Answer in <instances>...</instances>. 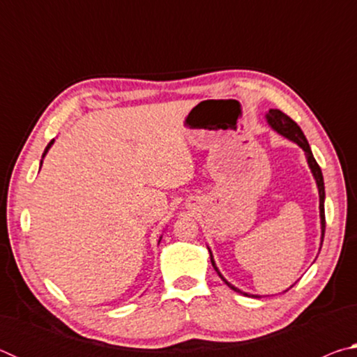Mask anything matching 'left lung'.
I'll return each mask as SVG.
<instances>
[{
  "instance_id": "8db88e82",
  "label": "left lung",
  "mask_w": 357,
  "mask_h": 357,
  "mask_svg": "<svg viewBox=\"0 0 357 357\" xmlns=\"http://www.w3.org/2000/svg\"><path fill=\"white\" fill-rule=\"evenodd\" d=\"M266 119H268V124L277 132V134H280V135H283L285 138H288V140L294 142L296 144H299V146L304 149L305 157H307V162H309V167H310V170H312V174H313V178H315L317 185H318V193H319V219H321V244H323L324 229H326V219H324V197L326 195H324V181H323L321 168H319V165L317 164V160H315V157H313V154H312L310 144H309V142H307L304 132L301 130L299 126L296 124L294 121L288 116V114H285V113L280 112V110H274V108H271V110L266 113ZM319 249H321V247H319ZM208 250H209V247H208ZM209 257H211V263H213V268L215 269V273L219 274L220 279L225 282L229 288L234 289V291H236V293L244 294V296L259 298V296H257V294H247L244 291H241V289H238L236 287H233L231 283H228L225 279H223V275L220 274V271L217 269L215 261H214V258H213V252H211V250H209ZM289 288H291V287H289Z\"/></svg>"
}]
</instances>
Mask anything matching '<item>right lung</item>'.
I'll use <instances>...</instances> for the list:
<instances>
[{"mask_svg": "<svg viewBox=\"0 0 357 357\" xmlns=\"http://www.w3.org/2000/svg\"><path fill=\"white\" fill-rule=\"evenodd\" d=\"M53 142H55V140H52L50 143H48V144H47V148H45V151H44V154H42V159H44V157H45V154H47V151H48V149H50V146H52V144H53ZM40 165H42V160H40ZM159 243H160V239H159Z\"/></svg>", "mask_w": 357, "mask_h": 357, "instance_id": "right-lung-1", "label": "right lung"}]
</instances>
